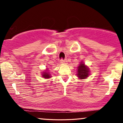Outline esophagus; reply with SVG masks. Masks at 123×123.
<instances>
[{"label": "esophagus", "instance_id": "esophagus-1", "mask_svg": "<svg viewBox=\"0 0 123 123\" xmlns=\"http://www.w3.org/2000/svg\"><path fill=\"white\" fill-rule=\"evenodd\" d=\"M61 61V64H66V62H67V61H66V60H61L60 61Z\"/></svg>", "mask_w": 123, "mask_h": 123}]
</instances>
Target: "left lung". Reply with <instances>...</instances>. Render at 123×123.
<instances>
[{"instance_id": "1", "label": "left lung", "mask_w": 123, "mask_h": 123, "mask_svg": "<svg viewBox=\"0 0 123 123\" xmlns=\"http://www.w3.org/2000/svg\"><path fill=\"white\" fill-rule=\"evenodd\" d=\"M77 74L76 75L80 80L86 79L90 76V68L88 66L86 65L83 61L80 62V64L77 66Z\"/></svg>"}]
</instances>
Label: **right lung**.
Instances as JSON below:
<instances>
[{
  "mask_svg": "<svg viewBox=\"0 0 123 123\" xmlns=\"http://www.w3.org/2000/svg\"><path fill=\"white\" fill-rule=\"evenodd\" d=\"M42 76L44 79H50L51 77L50 73L49 72V68H46V69L44 70V71L42 72Z\"/></svg>",
  "mask_w": 123,
  "mask_h": 123,
  "instance_id": "obj_1",
  "label": "right lung"
}]
</instances>
